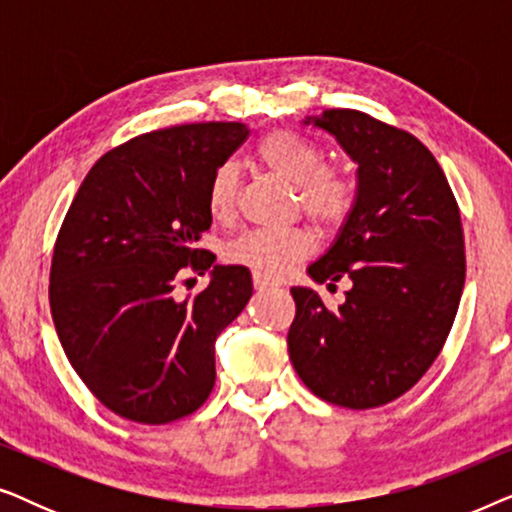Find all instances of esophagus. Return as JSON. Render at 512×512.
<instances>
[{
  "mask_svg": "<svg viewBox=\"0 0 512 512\" xmlns=\"http://www.w3.org/2000/svg\"><path fill=\"white\" fill-rule=\"evenodd\" d=\"M254 286L258 291H270V289H277V282H272V279H265V277L256 275V272H254Z\"/></svg>",
  "mask_w": 512,
  "mask_h": 512,
  "instance_id": "esophagus-1",
  "label": "esophagus"
}]
</instances>
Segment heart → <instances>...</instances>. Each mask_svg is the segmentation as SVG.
I'll use <instances>...</instances> for the list:
<instances>
[{"instance_id":"1","label":"heart","mask_w":512,"mask_h":512,"mask_svg":"<svg viewBox=\"0 0 512 512\" xmlns=\"http://www.w3.org/2000/svg\"><path fill=\"white\" fill-rule=\"evenodd\" d=\"M258 158L272 174L293 186L298 207L319 226H333L345 219L354 205L356 186L349 174L324 165V151L310 139L289 130L270 132L258 144ZM240 172L235 163L216 167L207 186V207L216 221L235 214ZM312 251V240L303 230L286 233H244L228 244L226 258L244 265L265 279H279L293 263Z\"/></svg>"}]
</instances>
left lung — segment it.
Returning a JSON list of instances; mask_svg holds the SVG:
<instances>
[{
    "label": "left lung",
    "mask_w": 512,
    "mask_h": 512,
    "mask_svg": "<svg viewBox=\"0 0 512 512\" xmlns=\"http://www.w3.org/2000/svg\"><path fill=\"white\" fill-rule=\"evenodd\" d=\"M303 125L326 130L356 163V195L335 242L307 268L328 289H352L328 310L293 286L289 356L305 387L342 408H377L415 387L438 359L466 279L464 230L433 153L354 109H326Z\"/></svg>",
    "instance_id": "obj_1"
}]
</instances>
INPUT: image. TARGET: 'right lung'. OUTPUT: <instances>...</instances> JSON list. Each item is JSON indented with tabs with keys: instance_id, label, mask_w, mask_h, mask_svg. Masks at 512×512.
Masks as SVG:
<instances>
[{
	"instance_id": "add662e5",
	"label": "right lung",
	"mask_w": 512,
	"mask_h": 512,
	"mask_svg": "<svg viewBox=\"0 0 512 512\" xmlns=\"http://www.w3.org/2000/svg\"><path fill=\"white\" fill-rule=\"evenodd\" d=\"M249 135L244 123H191L139 135L86 174L51 263V314L69 363L97 401L139 424L191 415L212 394L214 342L249 303L242 265L195 249L212 226L207 186ZM191 264L213 279L173 296Z\"/></svg>"
}]
</instances>
